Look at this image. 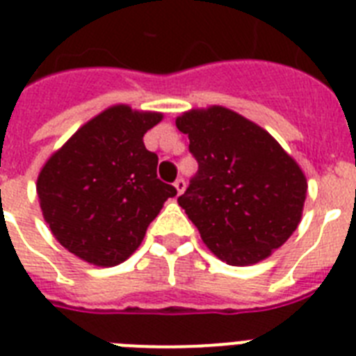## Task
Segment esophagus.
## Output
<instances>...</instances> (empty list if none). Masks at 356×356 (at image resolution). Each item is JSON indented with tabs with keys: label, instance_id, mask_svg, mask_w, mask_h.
Wrapping results in <instances>:
<instances>
[{
	"label": "esophagus",
	"instance_id": "34e87169",
	"mask_svg": "<svg viewBox=\"0 0 356 356\" xmlns=\"http://www.w3.org/2000/svg\"><path fill=\"white\" fill-rule=\"evenodd\" d=\"M175 189H176V193L178 194H181L185 191V180L184 178H178V180L175 181Z\"/></svg>",
	"mask_w": 356,
	"mask_h": 356
}]
</instances>
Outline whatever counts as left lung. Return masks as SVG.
I'll list each match as a JSON object with an SVG mask.
<instances>
[{
	"label": "left lung",
	"mask_w": 356,
	"mask_h": 356,
	"mask_svg": "<svg viewBox=\"0 0 356 356\" xmlns=\"http://www.w3.org/2000/svg\"><path fill=\"white\" fill-rule=\"evenodd\" d=\"M198 160L178 205L203 243L227 265L272 256L302 218L306 176L275 138L223 106L189 109L176 118Z\"/></svg>",
	"instance_id": "1"
}]
</instances>
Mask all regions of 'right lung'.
Wrapping results in <instances>:
<instances>
[{"instance_id":"1","label":"right lung","mask_w":356,"mask_h":356,"mask_svg":"<svg viewBox=\"0 0 356 356\" xmlns=\"http://www.w3.org/2000/svg\"><path fill=\"white\" fill-rule=\"evenodd\" d=\"M163 118L117 104L88 120L39 171L42 218L79 259L117 266L140 247L149 223L176 189L156 178L144 135Z\"/></svg>"}]
</instances>
